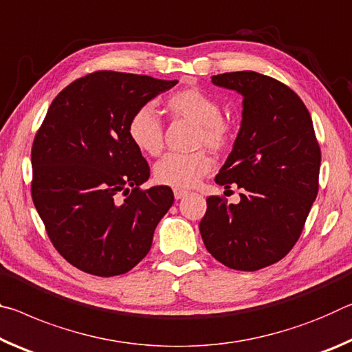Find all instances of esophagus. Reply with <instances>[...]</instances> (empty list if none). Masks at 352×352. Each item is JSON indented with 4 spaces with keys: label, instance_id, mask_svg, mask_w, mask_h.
Here are the masks:
<instances>
[{
    "label": "esophagus",
    "instance_id": "34e87169",
    "mask_svg": "<svg viewBox=\"0 0 352 352\" xmlns=\"http://www.w3.org/2000/svg\"><path fill=\"white\" fill-rule=\"evenodd\" d=\"M187 195H188L187 190H181V188H176L175 190V198L176 199H182L184 197H187Z\"/></svg>",
    "mask_w": 352,
    "mask_h": 352
}]
</instances>
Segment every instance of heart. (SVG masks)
Instances as JSON below:
<instances>
[{
    "instance_id": "obj_1",
    "label": "heart",
    "mask_w": 352,
    "mask_h": 352,
    "mask_svg": "<svg viewBox=\"0 0 352 352\" xmlns=\"http://www.w3.org/2000/svg\"><path fill=\"white\" fill-rule=\"evenodd\" d=\"M166 109L175 118L195 123V146H207L221 151L229 145L232 129L220 115V104L215 98L201 89L190 87L173 94L166 100ZM128 135L138 151L157 155L164 148V126L151 106H142L131 115ZM214 166L206 149L190 154L170 153L154 166L155 181L173 188L193 187Z\"/></svg>"
}]
</instances>
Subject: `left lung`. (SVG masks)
I'll use <instances>...</instances> for the list:
<instances>
[{"instance_id": "obj_1", "label": "left lung", "mask_w": 352, "mask_h": 352, "mask_svg": "<svg viewBox=\"0 0 352 352\" xmlns=\"http://www.w3.org/2000/svg\"><path fill=\"white\" fill-rule=\"evenodd\" d=\"M243 96L234 148L215 177L243 188L239 204L207 198L199 232L218 262L256 272L279 262L302 232L318 193L321 151L307 107L295 91L256 72L212 76Z\"/></svg>"}]
</instances>
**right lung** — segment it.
I'll list each match as a JSON object with an SVG mask.
<instances>
[{"label": "right lung", "instance_id": "right-lung-1", "mask_svg": "<svg viewBox=\"0 0 352 352\" xmlns=\"http://www.w3.org/2000/svg\"><path fill=\"white\" fill-rule=\"evenodd\" d=\"M176 84L102 70L73 80L51 102L32 143L31 193L51 243L80 272L124 274L151 250L175 197L166 186L140 188L149 165L128 122Z\"/></svg>", "mask_w": 352, "mask_h": 352}]
</instances>
